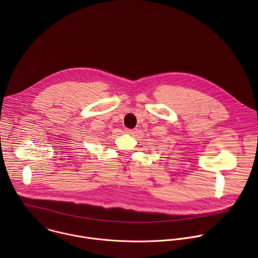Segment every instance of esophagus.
<instances>
[{"mask_svg": "<svg viewBox=\"0 0 258 258\" xmlns=\"http://www.w3.org/2000/svg\"><path fill=\"white\" fill-rule=\"evenodd\" d=\"M124 131H125V133H126V134H130V135H135V134L137 133V130H136V128H134V130L126 128V130H124Z\"/></svg>", "mask_w": 258, "mask_h": 258, "instance_id": "1", "label": "esophagus"}]
</instances>
